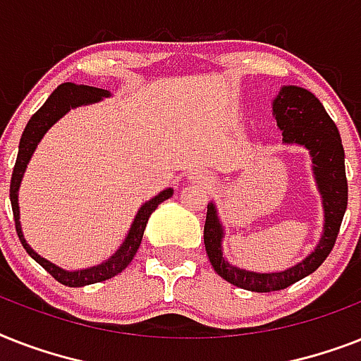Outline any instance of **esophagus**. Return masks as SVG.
Wrapping results in <instances>:
<instances>
[{"mask_svg":"<svg viewBox=\"0 0 361 361\" xmlns=\"http://www.w3.org/2000/svg\"><path fill=\"white\" fill-rule=\"evenodd\" d=\"M191 180L198 181V183H202V185H209V183H212V176H209L206 170H195V172H191Z\"/></svg>","mask_w":361,"mask_h":361,"instance_id":"obj_1","label":"esophagus"}]
</instances>
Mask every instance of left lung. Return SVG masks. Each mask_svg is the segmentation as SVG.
Wrapping results in <instances>:
<instances>
[{"label":"left lung","instance_id":"1","mask_svg":"<svg viewBox=\"0 0 361 361\" xmlns=\"http://www.w3.org/2000/svg\"><path fill=\"white\" fill-rule=\"evenodd\" d=\"M274 118L283 133V144H296L309 149L314 181L324 208V231L314 251L296 266L275 274L249 271L232 266L223 257L225 231L215 204L209 202L206 225H204V245L209 262L215 271L231 285L251 292L283 290L286 286L294 285L296 281L313 274L336 245L348 202L345 149H343L341 136L319 99L303 87L283 86L279 95L274 99Z\"/></svg>","mask_w":361,"mask_h":361}]
</instances>
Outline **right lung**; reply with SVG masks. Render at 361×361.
I'll list each match as a JSON object with an SVG mask.
<instances>
[{"label":"right lung","instance_id":"1","mask_svg":"<svg viewBox=\"0 0 361 361\" xmlns=\"http://www.w3.org/2000/svg\"><path fill=\"white\" fill-rule=\"evenodd\" d=\"M103 97H110L109 90H101V87H92V86H78V84H73V82H65L61 86H58V90H54V93L47 99V103L42 104L41 109L37 110L35 114L31 116V120L25 125L24 133H22V138H20L18 146V157H16V163H14L13 178H11V206H13V215H14V225H16V234H18L22 245L27 251L35 262H39L42 268L47 269L48 274L52 275L54 279L61 283L65 286H86L93 285V283H101V281H106L114 275L121 274L127 266L130 264L133 257L138 251L140 247L142 236H144V231H146L147 219L149 215L155 212L159 204L169 200L172 197V189H164L163 192H159L157 197H153L152 200H147L136 214L133 225H130L129 234L125 236L123 243L120 245V249L104 262L97 264V266H92V268L86 269H76V271H67V269L59 268L56 264L48 262L47 258H42L41 255H37L25 241L24 234H22V226H20V209H18V189L20 183H22V178H24L25 166L30 163L31 155L35 152L37 144L41 142V138L44 136L50 127H52L59 118H63L71 109H76L80 104H90V103H99Z\"/></svg>","mask_w":361,"mask_h":361}]
</instances>
